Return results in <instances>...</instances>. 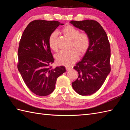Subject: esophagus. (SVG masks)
Masks as SVG:
<instances>
[{
  "label": "esophagus",
  "mask_w": 130,
  "mask_h": 130,
  "mask_svg": "<svg viewBox=\"0 0 130 130\" xmlns=\"http://www.w3.org/2000/svg\"><path fill=\"white\" fill-rule=\"evenodd\" d=\"M66 69H67V71H69V70H71V68L70 67H66Z\"/></svg>",
  "instance_id": "obj_1"
}]
</instances>
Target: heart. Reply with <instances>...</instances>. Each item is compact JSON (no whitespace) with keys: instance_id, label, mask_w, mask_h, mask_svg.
<instances>
[{"instance_id":"obj_1","label":"heart","mask_w":130,"mask_h":130,"mask_svg":"<svg viewBox=\"0 0 130 130\" xmlns=\"http://www.w3.org/2000/svg\"><path fill=\"white\" fill-rule=\"evenodd\" d=\"M62 32L66 36L71 40L70 47L74 48L69 51H61L56 55V59L59 64L70 67L78 60L79 54L82 55L87 52L90 45L89 37L86 33H80L75 27L68 25L62 29ZM57 32L54 31L48 38L50 48L55 51H57Z\"/></svg>"}]
</instances>
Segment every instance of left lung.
<instances>
[{
	"label": "left lung",
	"instance_id": "left-lung-1",
	"mask_svg": "<svg viewBox=\"0 0 130 130\" xmlns=\"http://www.w3.org/2000/svg\"><path fill=\"white\" fill-rule=\"evenodd\" d=\"M71 24L89 36L90 45L82 59L74 69L78 78L72 83L75 92L81 95L95 93L103 85L111 71V48L107 35L103 27L94 20L71 21Z\"/></svg>",
	"mask_w": 130,
	"mask_h": 130
}]
</instances>
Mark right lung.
Returning <instances> with one entry per match:
<instances>
[{"mask_svg": "<svg viewBox=\"0 0 130 130\" xmlns=\"http://www.w3.org/2000/svg\"><path fill=\"white\" fill-rule=\"evenodd\" d=\"M63 24L55 21L35 20L29 23L21 37L18 69L27 87L37 95L51 94L58 77L66 71L63 66L50 67L54 59L48 44L50 35Z\"/></svg>", "mask_w": 130, "mask_h": 130, "instance_id": "1", "label": "right lung"}]
</instances>
